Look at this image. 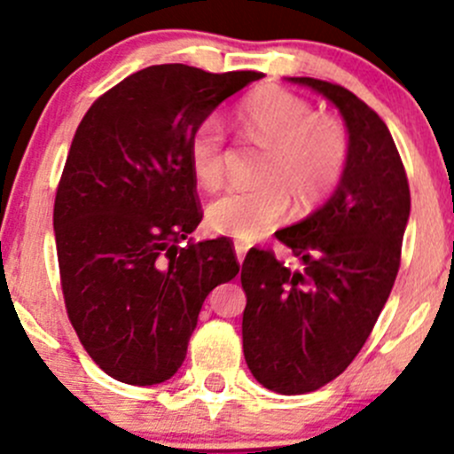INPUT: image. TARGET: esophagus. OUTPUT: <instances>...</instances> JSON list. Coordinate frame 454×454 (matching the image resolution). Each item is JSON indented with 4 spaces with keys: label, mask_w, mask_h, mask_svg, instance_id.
Wrapping results in <instances>:
<instances>
[{
    "label": "esophagus",
    "mask_w": 454,
    "mask_h": 454,
    "mask_svg": "<svg viewBox=\"0 0 454 454\" xmlns=\"http://www.w3.org/2000/svg\"><path fill=\"white\" fill-rule=\"evenodd\" d=\"M235 253H237V261H239V263H244V256H246V253H248V244H239V241H237Z\"/></svg>",
    "instance_id": "esophagus-1"
}]
</instances>
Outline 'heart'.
Returning a JSON list of instances; mask_svg holds the SVG:
<instances>
[{
  "instance_id": "obj_1",
  "label": "heart",
  "mask_w": 454,
  "mask_h": 454,
  "mask_svg": "<svg viewBox=\"0 0 454 454\" xmlns=\"http://www.w3.org/2000/svg\"><path fill=\"white\" fill-rule=\"evenodd\" d=\"M244 129L270 146L261 182L254 189H232L206 210L208 228L237 241H254L272 231L287 213L290 198L308 210L340 186L349 164V134L316 105L281 87H265L250 96L239 112ZM226 131L208 116L189 140V164L195 182L215 189L223 177Z\"/></svg>"
}]
</instances>
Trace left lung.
<instances>
[{"label":"left lung","instance_id":"left-lung-1","mask_svg":"<svg viewBox=\"0 0 454 454\" xmlns=\"http://www.w3.org/2000/svg\"><path fill=\"white\" fill-rule=\"evenodd\" d=\"M287 81L340 109L351 146L327 204L277 232L305 268H287L263 248L241 265L248 369L270 391L301 395L338 378L367 342L400 270L411 191L391 131L364 100L329 81Z\"/></svg>","mask_w":454,"mask_h":454}]
</instances>
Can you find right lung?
I'll return each mask as SVG.
<instances>
[{"mask_svg":"<svg viewBox=\"0 0 454 454\" xmlns=\"http://www.w3.org/2000/svg\"><path fill=\"white\" fill-rule=\"evenodd\" d=\"M261 72L151 66L94 100L54 198L67 318L90 358L125 384H160L186 358L210 290L237 277L228 239L180 246L201 222L189 140Z\"/></svg>","mask_w":454,"mask_h":454,"instance_id":"right-lung-1","label":"right lung"}]
</instances>
